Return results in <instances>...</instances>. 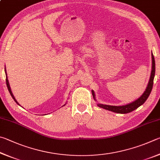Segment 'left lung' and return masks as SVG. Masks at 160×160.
I'll list each match as a JSON object with an SVG mask.
<instances>
[{
    "label": "left lung",
    "instance_id": "obj_1",
    "mask_svg": "<svg viewBox=\"0 0 160 160\" xmlns=\"http://www.w3.org/2000/svg\"><path fill=\"white\" fill-rule=\"evenodd\" d=\"M152 72H151V75L150 78V81L148 82V84L146 89L143 93H142V96L136 100L135 101L129 103V104H127L126 105H122V106H113V105H102L98 103V106L100 108H102L103 109H105V110H110L112 112H114L117 113H120V114H127L135 110L136 109L138 108L140 106L142 105L143 103L146 101L148 98L149 97L150 94L151 93V91L152 89V86H153V81H154V77H155V58H154L153 54L152 53ZM92 95H93V97L94 100H96V96H95V93L93 91H92Z\"/></svg>",
    "mask_w": 160,
    "mask_h": 160
}]
</instances>
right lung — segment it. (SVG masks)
<instances>
[{"label":"right lung","mask_w":160,"mask_h":160,"mask_svg":"<svg viewBox=\"0 0 160 160\" xmlns=\"http://www.w3.org/2000/svg\"><path fill=\"white\" fill-rule=\"evenodd\" d=\"M5 75H6V84H7V87H8V91H9V92H10V95H11V96H12V98L14 99V100H15V101L16 102V103H17V104H18V105H19V103L18 102V101H17V100H16V99L15 98V97H14V96H13V94H12V91H11V89H10V84H9V82H8V77H7V74H6V70H5ZM63 106H64V105Z\"/></svg>","instance_id":"right-lung-1"}]
</instances>
